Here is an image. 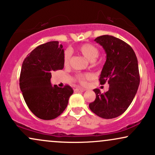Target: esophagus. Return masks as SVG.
<instances>
[{
	"label": "esophagus",
	"instance_id": "esophagus-1",
	"mask_svg": "<svg viewBox=\"0 0 155 155\" xmlns=\"http://www.w3.org/2000/svg\"><path fill=\"white\" fill-rule=\"evenodd\" d=\"M85 89L83 88H81V87H77L75 89H74V91L75 92H83L85 91Z\"/></svg>",
	"mask_w": 155,
	"mask_h": 155
}]
</instances>
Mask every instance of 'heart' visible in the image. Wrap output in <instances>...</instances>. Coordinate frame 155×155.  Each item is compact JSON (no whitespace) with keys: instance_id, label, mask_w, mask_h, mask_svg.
Masks as SVG:
<instances>
[{"instance_id":"1","label":"heart","mask_w":155,"mask_h":155,"mask_svg":"<svg viewBox=\"0 0 155 155\" xmlns=\"http://www.w3.org/2000/svg\"><path fill=\"white\" fill-rule=\"evenodd\" d=\"M78 50L81 52L85 57L90 61H95L96 58L98 57L99 54V49H98L95 45L90 44V43H84V44L81 45L78 47ZM71 56H72V52L70 50L67 49L64 53L63 61L64 65H68L70 62ZM90 74L88 73H78L75 75V80L82 85H84L86 83V81L90 78Z\"/></svg>"}]
</instances>
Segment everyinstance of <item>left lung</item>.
I'll use <instances>...</instances> for the list:
<instances>
[{
    "mask_svg": "<svg viewBox=\"0 0 155 155\" xmlns=\"http://www.w3.org/2000/svg\"><path fill=\"white\" fill-rule=\"evenodd\" d=\"M94 41L107 54L100 83H108L110 87L104 94L94 89L96 99L89 104V108L100 117L112 119L124 113L137 92L140 83L137 57L128 43L114 36L105 35Z\"/></svg>",
    "mask_w": 155,
    "mask_h": 155,
    "instance_id": "1",
    "label": "left lung"
}]
</instances>
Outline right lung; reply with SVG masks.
Returning <instances> with one entry per match:
<instances>
[{"label": "right lung", "mask_w": 155, "mask_h": 155, "mask_svg": "<svg viewBox=\"0 0 155 155\" xmlns=\"http://www.w3.org/2000/svg\"><path fill=\"white\" fill-rule=\"evenodd\" d=\"M59 41L40 45L25 58L21 66L19 86L27 107L36 117L49 120L64 111L73 89L51 84L53 71L64 68V49Z\"/></svg>", "instance_id": "right-lung-1"}]
</instances>
